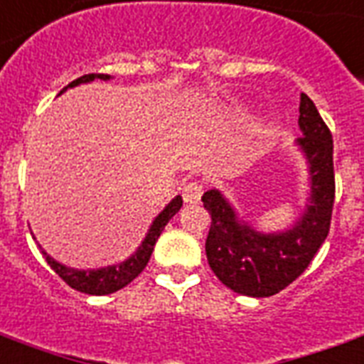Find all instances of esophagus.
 <instances>
[{
  "instance_id": "esophagus-1",
  "label": "esophagus",
  "mask_w": 364,
  "mask_h": 364,
  "mask_svg": "<svg viewBox=\"0 0 364 364\" xmlns=\"http://www.w3.org/2000/svg\"><path fill=\"white\" fill-rule=\"evenodd\" d=\"M203 185L200 183H187L185 187H183V200L187 204H196L200 203V196H203Z\"/></svg>"
}]
</instances>
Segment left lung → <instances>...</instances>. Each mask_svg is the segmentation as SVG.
<instances>
[{
	"instance_id": "obj_1",
	"label": "left lung",
	"mask_w": 364,
	"mask_h": 364,
	"mask_svg": "<svg viewBox=\"0 0 364 364\" xmlns=\"http://www.w3.org/2000/svg\"><path fill=\"white\" fill-rule=\"evenodd\" d=\"M299 129L303 136L295 146L305 158L309 193L305 208L291 228L258 231L239 218L222 191L210 189L203 195L204 208L212 218L206 237L210 268L225 287L247 297H270L295 282L330 231L336 193L333 141L306 94H301Z\"/></svg>"
}]
</instances>
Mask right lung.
Masks as SVG:
<instances>
[{
    "label": "right lung",
    "mask_w": 364,
    "mask_h": 364,
    "mask_svg": "<svg viewBox=\"0 0 364 364\" xmlns=\"http://www.w3.org/2000/svg\"><path fill=\"white\" fill-rule=\"evenodd\" d=\"M96 79L109 80L112 77H109V75H96V73H92V75H82L79 79L73 80L71 85H67L59 94L65 92L67 88L85 85V82H92V80ZM181 196L177 195L175 198H171L168 206L154 218V222L150 225V230L146 231L142 243L136 247V250H134L131 257L125 258L123 262H117V264L104 266V268H94V270H79V268H71V266L61 264L55 258L50 257L46 250H42V252H44L48 264L52 266V270L55 272L67 285H71L73 289H77V291L80 293H88V295H109V293L119 291L121 287H125V285L131 284V282L146 268L148 260H150V255H152L156 241H158V237H160V233L164 231V228L168 225L169 220L181 210Z\"/></svg>",
    "instance_id": "obj_1"
}]
</instances>
